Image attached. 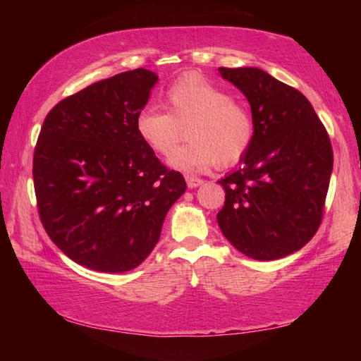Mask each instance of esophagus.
<instances>
[{
    "instance_id": "esophagus-1",
    "label": "esophagus",
    "mask_w": 361,
    "mask_h": 361,
    "mask_svg": "<svg viewBox=\"0 0 361 361\" xmlns=\"http://www.w3.org/2000/svg\"><path fill=\"white\" fill-rule=\"evenodd\" d=\"M202 183H204V180L197 178V176L186 175V185H188V188H191V189H194V188H199L200 185H202Z\"/></svg>"
}]
</instances>
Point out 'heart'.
<instances>
[{
    "label": "heart",
    "mask_w": 361,
    "mask_h": 361,
    "mask_svg": "<svg viewBox=\"0 0 361 361\" xmlns=\"http://www.w3.org/2000/svg\"><path fill=\"white\" fill-rule=\"evenodd\" d=\"M164 99L169 113L143 108L137 114L135 129L146 146L167 156L179 139L178 126L188 122V142L169 157L172 169L194 172L215 162L231 166L248 151L255 137L253 114L216 84L186 75L170 85Z\"/></svg>",
    "instance_id": "b5f03b06"
}]
</instances>
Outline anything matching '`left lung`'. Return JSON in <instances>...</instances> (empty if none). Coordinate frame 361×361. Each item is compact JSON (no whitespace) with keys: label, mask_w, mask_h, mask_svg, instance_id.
<instances>
[{"label":"left lung","mask_w":361,"mask_h":361,"mask_svg":"<svg viewBox=\"0 0 361 361\" xmlns=\"http://www.w3.org/2000/svg\"><path fill=\"white\" fill-rule=\"evenodd\" d=\"M218 71L245 95L255 121L240 167L218 181L226 192L218 226L248 258H283L319 229L333 172L331 142L299 90L253 66Z\"/></svg>","instance_id":"8db88e82"}]
</instances>
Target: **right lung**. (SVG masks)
<instances>
[{
    "mask_svg": "<svg viewBox=\"0 0 361 361\" xmlns=\"http://www.w3.org/2000/svg\"><path fill=\"white\" fill-rule=\"evenodd\" d=\"M157 75L137 68L90 84L46 116L33 156L41 223L92 271L119 274L148 258L186 181L135 129Z\"/></svg>",
    "mask_w": 361,
    "mask_h": 361,
    "instance_id": "1",
    "label": "right lung"
}]
</instances>
